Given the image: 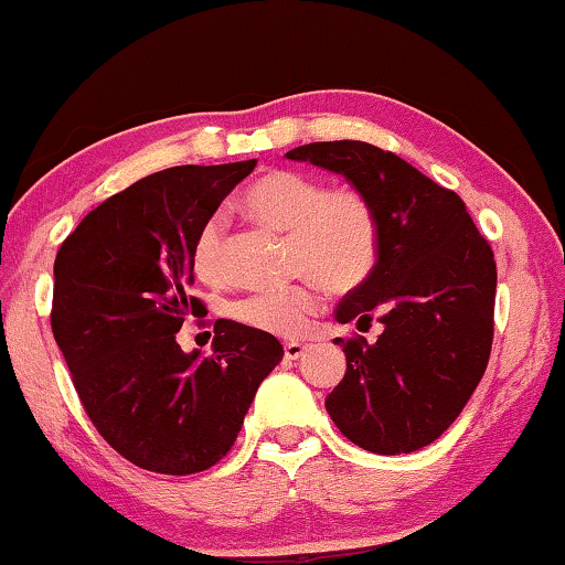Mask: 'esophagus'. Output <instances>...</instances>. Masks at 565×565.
<instances>
[{
	"instance_id": "obj_1",
	"label": "esophagus",
	"mask_w": 565,
	"mask_h": 565,
	"mask_svg": "<svg viewBox=\"0 0 565 565\" xmlns=\"http://www.w3.org/2000/svg\"><path fill=\"white\" fill-rule=\"evenodd\" d=\"M303 351H306V347L303 343H299V341H289L284 347V356L289 359V361H296V359H301L303 356Z\"/></svg>"
}]
</instances>
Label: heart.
<instances>
[{
    "label": "heart",
    "instance_id": "obj_1",
    "mask_svg": "<svg viewBox=\"0 0 565 565\" xmlns=\"http://www.w3.org/2000/svg\"><path fill=\"white\" fill-rule=\"evenodd\" d=\"M256 222L291 234V274L299 284L262 291L234 306V317L256 331L296 337L321 309V286L333 294L356 291L376 269L381 228L374 204L353 186H327L301 169H269L242 194ZM194 274L209 286L228 279L222 216L206 218L191 246Z\"/></svg>",
    "mask_w": 565,
    "mask_h": 565
}]
</instances>
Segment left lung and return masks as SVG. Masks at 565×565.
<instances>
[{"label": "left lung", "instance_id": "obj_1", "mask_svg": "<svg viewBox=\"0 0 565 565\" xmlns=\"http://www.w3.org/2000/svg\"><path fill=\"white\" fill-rule=\"evenodd\" d=\"M347 177L376 209L374 274L343 296L337 321L384 323L376 343L337 339L347 374L327 411L351 444L396 456L434 444L489 366L495 262L461 196L366 141H313L286 151Z\"/></svg>", "mask_w": 565, "mask_h": 565}]
</instances>
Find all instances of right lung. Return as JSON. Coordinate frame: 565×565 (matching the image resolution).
<instances>
[{
  "instance_id": "1",
  "label": "right lung",
  "mask_w": 565,
  "mask_h": 565,
  "mask_svg": "<svg viewBox=\"0 0 565 565\" xmlns=\"http://www.w3.org/2000/svg\"><path fill=\"white\" fill-rule=\"evenodd\" d=\"M256 159L171 167L109 196L54 262L52 333L84 411L145 471L189 476L232 451L262 381L284 356L271 333L218 319L214 353L177 331L206 306L191 294V246Z\"/></svg>"
}]
</instances>
